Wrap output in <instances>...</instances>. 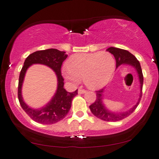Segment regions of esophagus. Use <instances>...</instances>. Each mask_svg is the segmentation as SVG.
Returning <instances> with one entry per match:
<instances>
[{
  "instance_id": "34e87169",
  "label": "esophagus",
  "mask_w": 159,
  "mask_h": 159,
  "mask_svg": "<svg viewBox=\"0 0 159 159\" xmlns=\"http://www.w3.org/2000/svg\"><path fill=\"white\" fill-rule=\"evenodd\" d=\"M78 94H84V93L86 92V90L82 89H79L78 91Z\"/></svg>"
}]
</instances>
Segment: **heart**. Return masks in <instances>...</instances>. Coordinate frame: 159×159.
Here are the masks:
<instances>
[{"mask_svg": "<svg viewBox=\"0 0 159 159\" xmlns=\"http://www.w3.org/2000/svg\"><path fill=\"white\" fill-rule=\"evenodd\" d=\"M62 74L67 81L78 83L84 79L91 89H98L108 83L115 70V59L111 53L100 52L72 55Z\"/></svg>", "mask_w": 159, "mask_h": 159, "instance_id": "obj_1", "label": "heart"}]
</instances>
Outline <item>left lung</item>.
<instances>
[{"label": "left lung", "instance_id": "obj_1", "mask_svg": "<svg viewBox=\"0 0 159 159\" xmlns=\"http://www.w3.org/2000/svg\"><path fill=\"white\" fill-rule=\"evenodd\" d=\"M107 52L111 53L113 54L114 57L116 61V68L120 66V65L124 64L129 65L133 67H134L136 70L137 73H138L139 83H140V94H139V97L138 101L136 103L134 106H133L132 108L126 112H123V113H114L111 112L105 108L104 104L102 102V97L103 93H104V89H102L97 91V99L93 104L89 106V108L92 111V113L96 116V117L100 118V119L105 120V121H118L124 118L128 117L129 116L131 115L134 111V110L137 108L138 106L139 102H140L142 94H143V72H142L141 66L139 64V62L137 60V58L131 54L128 51L121 49V48H118L116 47H110L107 49Z\"/></svg>", "mask_w": 159, "mask_h": 159}]
</instances>
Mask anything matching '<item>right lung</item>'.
Returning <instances> with one entry per match:
<instances>
[{
    "label": "right lung",
    "mask_w": 159,
    "mask_h": 159,
    "mask_svg": "<svg viewBox=\"0 0 159 159\" xmlns=\"http://www.w3.org/2000/svg\"><path fill=\"white\" fill-rule=\"evenodd\" d=\"M67 57L65 52L56 48H48L37 51L30 54L25 61L19 78L18 99L22 109L35 122L42 124H53L62 120L70 109L73 97L78 94V89L73 92H68L64 88V78L61 74V67ZM33 64H42L49 66L55 72L58 77L56 93L48 104L40 109L30 108L23 100L21 96V86L25 73L27 68Z\"/></svg>",
    "instance_id": "right-lung-1"
}]
</instances>
